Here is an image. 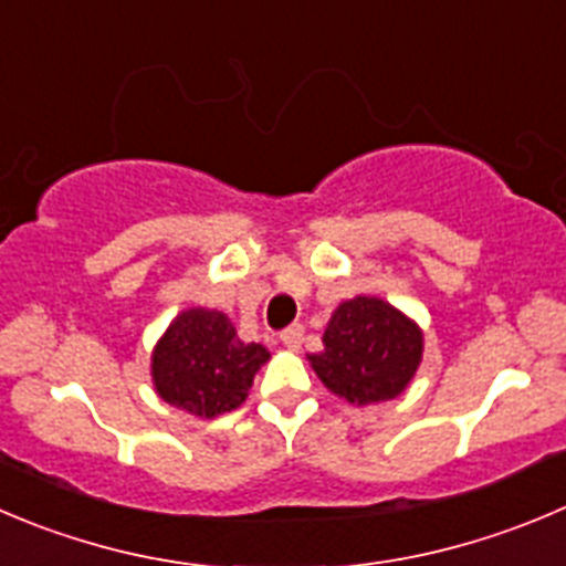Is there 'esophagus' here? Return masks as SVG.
Masks as SVG:
<instances>
[{
  "label": "esophagus",
  "mask_w": 566,
  "mask_h": 566,
  "mask_svg": "<svg viewBox=\"0 0 566 566\" xmlns=\"http://www.w3.org/2000/svg\"><path fill=\"white\" fill-rule=\"evenodd\" d=\"M303 333H305L303 325H292L280 333V342L286 344L289 349H300V344H303Z\"/></svg>",
  "instance_id": "esophagus-1"
}]
</instances>
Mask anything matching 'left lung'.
<instances>
[{
	"instance_id": "1",
	"label": "left lung",
	"mask_w": 566,
	"mask_h": 566,
	"mask_svg": "<svg viewBox=\"0 0 566 566\" xmlns=\"http://www.w3.org/2000/svg\"><path fill=\"white\" fill-rule=\"evenodd\" d=\"M325 349L308 355L322 384L353 406L395 400L422 360V331L395 305L353 297L333 311Z\"/></svg>"
}]
</instances>
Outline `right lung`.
<instances>
[{
  "label": "right lung",
  "mask_w": 566,
  "mask_h": 566,
  "mask_svg": "<svg viewBox=\"0 0 566 566\" xmlns=\"http://www.w3.org/2000/svg\"><path fill=\"white\" fill-rule=\"evenodd\" d=\"M269 349L241 342L219 311L188 308L175 316L153 349L155 391L169 406L213 419L239 408Z\"/></svg>",
  "instance_id": "add662e5"
}]
</instances>
